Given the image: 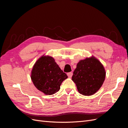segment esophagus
<instances>
[{
	"instance_id": "obj_1",
	"label": "esophagus",
	"mask_w": 128,
	"mask_h": 128,
	"mask_svg": "<svg viewBox=\"0 0 128 128\" xmlns=\"http://www.w3.org/2000/svg\"><path fill=\"white\" fill-rule=\"evenodd\" d=\"M67 75L69 77V78H70V77H72V72H70L67 73Z\"/></svg>"
}]
</instances>
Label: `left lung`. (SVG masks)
<instances>
[{"label": "left lung", "instance_id": "8db88e82", "mask_svg": "<svg viewBox=\"0 0 128 128\" xmlns=\"http://www.w3.org/2000/svg\"><path fill=\"white\" fill-rule=\"evenodd\" d=\"M104 66L94 56L80 60L73 72L72 80L78 92L84 96H91L97 92L105 79Z\"/></svg>", "mask_w": 128, "mask_h": 128}]
</instances>
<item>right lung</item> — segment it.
<instances>
[{"label": "right lung", "mask_w": 128, "mask_h": 128, "mask_svg": "<svg viewBox=\"0 0 128 128\" xmlns=\"http://www.w3.org/2000/svg\"><path fill=\"white\" fill-rule=\"evenodd\" d=\"M68 78L52 56L43 55L34 64L31 78L34 86L46 95H52L60 90L63 81Z\"/></svg>", "instance_id": "1"}]
</instances>
